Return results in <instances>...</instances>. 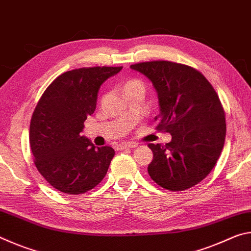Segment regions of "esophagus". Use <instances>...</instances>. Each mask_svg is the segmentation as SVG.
<instances>
[{
    "mask_svg": "<svg viewBox=\"0 0 251 251\" xmlns=\"http://www.w3.org/2000/svg\"><path fill=\"white\" fill-rule=\"evenodd\" d=\"M137 146H138L137 143H122L118 145V150L123 151V150H126V148H133Z\"/></svg>",
    "mask_w": 251,
    "mask_h": 251,
    "instance_id": "34e87169",
    "label": "esophagus"
}]
</instances>
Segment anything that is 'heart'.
<instances>
[{
	"instance_id": "b5f03b06",
	"label": "heart",
	"mask_w": 251,
	"mask_h": 251,
	"mask_svg": "<svg viewBox=\"0 0 251 251\" xmlns=\"http://www.w3.org/2000/svg\"><path fill=\"white\" fill-rule=\"evenodd\" d=\"M123 90H124V93L129 92V91H136V90L144 91L145 90V86H144V83L141 79L133 78V79L127 80V82L124 84V86H123Z\"/></svg>"
}]
</instances>
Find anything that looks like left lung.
Listing matches in <instances>:
<instances>
[{
    "label": "left lung",
    "instance_id": "1",
    "mask_svg": "<svg viewBox=\"0 0 251 251\" xmlns=\"http://www.w3.org/2000/svg\"><path fill=\"white\" fill-rule=\"evenodd\" d=\"M151 80L158 95L156 129L172 135L166 145L148 144V174L172 192L188 189L208 176L222 154L226 121L217 93L201 72L168 61L130 65Z\"/></svg>",
    "mask_w": 251,
    "mask_h": 251
}]
</instances>
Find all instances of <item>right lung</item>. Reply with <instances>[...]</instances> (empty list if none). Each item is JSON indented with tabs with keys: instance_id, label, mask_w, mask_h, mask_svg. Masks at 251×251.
I'll return each instance as SVG.
<instances>
[{
	"instance_id": "add662e5",
	"label": "right lung",
	"mask_w": 251,
	"mask_h": 251,
	"mask_svg": "<svg viewBox=\"0 0 251 251\" xmlns=\"http://www.w3.org/2000/svg\"><path fill=\"white\" fill-rule=\"evenodd\" d=\"M122 66H96L65 72L46 88L29 125L34 164L58 192L78 195L103 180L115 151L95 147L80 135L84 122L96 108L97 93Z\"/></svg>"
}]
</instances>
